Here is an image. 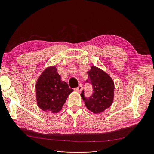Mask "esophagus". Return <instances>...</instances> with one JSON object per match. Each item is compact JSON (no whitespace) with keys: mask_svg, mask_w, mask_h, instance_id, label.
Segmentation results:
<instances>
[{"mask_svg":"<svg viewBox=\"0 0 154 154\" xmlns=\"http://www.w3.org/2000/svg\"><path fill=\"white\" fill-rule=\"evenodd\" d=\"M82 89H83V86H82V85H79L78 87H76V88H74V90H75L76 91H77V92H80L82 91Z\"/></svg>","mask_w":154,"mask_h":154,"instance_id":"esophagus-1","label":"esophagus"}]
</instances>
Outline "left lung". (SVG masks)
Segmentation results:
<instances>
[{
    "mask_svg": "<svg viewBox=\"0 0 154 154\" xmlns=\"http://www.w3.org/2000/svg\"><path fill=\"white\" fill-rule=\"evenodd\" d=\"M87 74L88 79L85 82L91 83L93 92L89 97H87L83 91L81 96L88 110L95 114H99L112 103L114 82L106 73L94 66L91 67Z\"/></svg>",
    "mask_w": 154,
    "mask_h": 154,
    "instance_id": "obj_1",
    "label": "left lung"
}]
</instances>
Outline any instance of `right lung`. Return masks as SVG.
I'll return each mask as SVG.
<instances>
[{"mask_svg": "<svg viewBox=\"0 0 154 154\" xmlns=\"http://www.w3.org/2000/svg\"><path fill=\"white\" fill-rule=\"evenodd\" d=\"M72 91L66 82L61 81L56 67H49L42 72L36 82L37 104L47 112L57 113L62 109L68 96Z\"/></svg>", "mask_w": 154, "mask_h": 154, "instance_id": "right-lung-1", "label": "right lung"}]
</instances>
